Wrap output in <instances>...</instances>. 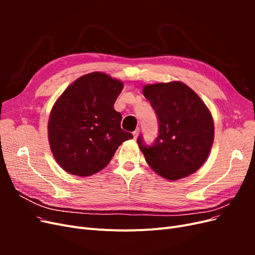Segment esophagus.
<instances>
[{
  "label": "esophagus",
  "instance_id": "1",
  "mask_svg": "<svg viewBox=\"0 0 255 255\" xmlns=\"http://www.w3.org/2000/svg\"><path fill=\"white\" fill-rule=\"evenodd\" d=\"M138 134H139V128H136V129L134 130V132H133V136H134V138H137Z\"/></svg>",
  "mask_w": 255,
  "mask_h": 255
}]
</instances>
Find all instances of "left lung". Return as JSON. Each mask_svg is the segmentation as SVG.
<instances>
[{"label":"left lung","mask_w":255,"mask_h":255,"mask_svg":"<svg viewBox=\"0 0 255 255\" xmlns=\"http://www.w3.org/2000/svg\"><path fill=\"white\" fill-rule=\"evenodd\" d=\"M143 96L158 121V136L137 143L154 171L167 180H179L203 165L214 141V122L196 92L181 82L145 85Z\"/></svg>","instance_id":"obj_1"}]
</instances>
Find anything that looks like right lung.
Wrapping results in <instances>:
<instances>
[{
  "mask_svg": "<svg viewBox=\"0 0 255 255\" xmlns=\"http://www.w3.org/2000/svg\"><path fill=\"white\" fill-rule=\"evenodd\" d=\"M123 83L101 72L73 82L54 104L49 142L65 171L89 176L110 163L118 146L133 135L121 128L122 116L114 104Z\"/></svg>",
  "mask_w": 255,
  "mask_h": 255,
  "instance_id": "1",
  "label": "right lung"
}]
</instances>
